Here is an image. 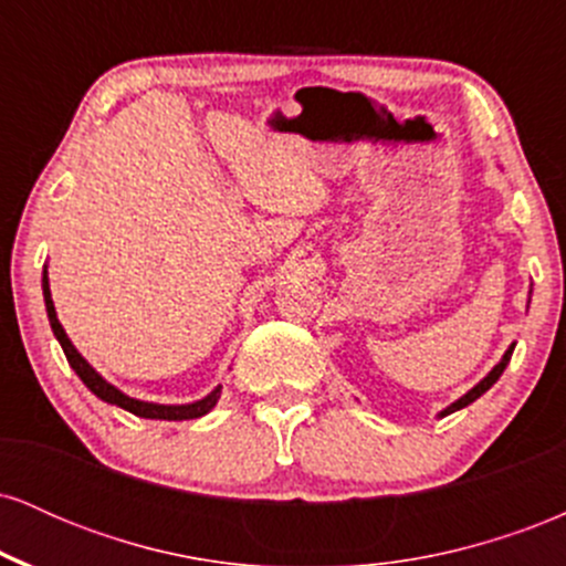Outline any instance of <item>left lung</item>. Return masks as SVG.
Instances as JSON below:
<instances>
[{
  "instance_id": "left-lung-1",
  "label": "left lung",
  "mask_w": 566,
  "mask_h": 566,
  "mask_svg": "<svg viewBox=\"0 0 566 566\" xmlns=\"http://www.w3.org/2000/svg\"><path fill=\"white\" fill-rule=\"evenodd\" d=\"M513 346H516V343H511V348H509V350H505V354H503V359H500V361H497V365H495V367H492V373H490V375H486V378H484L482 382H476V386H473V388H471V391H469V394H465V396H460V399H458V401H454V405H450V407H447V409H441V418H444V415H450V412H454V409H463V407H469V405H471V401H476V399H479V396H482L484 391H490V388H492V386H495V382H497V378H500V375H503V369H505V367H509V361H511V354H513Z\"/></svg>"
}]
</instances>
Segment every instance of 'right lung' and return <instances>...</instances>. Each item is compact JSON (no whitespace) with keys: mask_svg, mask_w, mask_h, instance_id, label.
<instances>
[{"mask_svg":"<svg viewBox=\"0 0 566 566\" xmlns=\"http://www.w3.org/2000/svg\"><path fill=\"white\" fill-rule=\"evenodd\" d=\"M42 292H44V305H48V316H50V327H53V333L57 337V343H61L63 354H66L71 369H74L76 375H80L84 386L93 391L97 399L108 401V405H116L122 409H127V412L138 415V418H151V420H193V418H201V415L210 412L212 407L218 405L220 399V388L218 386L216 391L207 394L205 399L193 401V405H154V401H140V399H133V396L122 394L119 388H114L112 382H106L101 378V375L95 373L93 367L84 361V356L80 350L74 348V343L69 340L66 329L61 327V322H57V314H55V305H53V297H50V282H48V269H44L42 274Z\"/></svg>","mask_w":566,"mask_h":566,"instance_id":"obj_1","label":"right lung"}]
</instances>
